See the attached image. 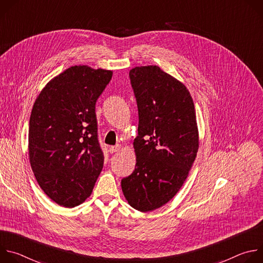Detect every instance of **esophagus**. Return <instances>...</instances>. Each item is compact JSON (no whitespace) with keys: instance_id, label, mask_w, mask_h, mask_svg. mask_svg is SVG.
Listing matches in <instances>:
<instances>
[{"instance_id":"1","label":"esophagus","mask_w":263,"mask_h":263,"mask_svg":"<svg viewBox=\"0 0 263 263\" xmlns=\"http://www.w3.org/2000/svg\"><path fill=\"white\" fill-rule=\"evenodd\" d=\"M121 148H122V145H121V144L112 145V146L109 147V152H110V153H116V152H119Z\"/></svg>"}]
</instances>
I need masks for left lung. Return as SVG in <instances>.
<instances>
[{
    "label": "left lung",
    "instance_id": "obj_1",
    "mask_svg": "<svg viewBox=\"0 0 263 263\" xmlns=\"http://www.w3.org/2000/svg\"><path fill=\"white\" fill-rule=\"evenodd\" d=\"M138 108L136 164L122 180L129 205L147 212L160 208L180 191L199 149L193 98L186 86L157 65L129 71Z\"/></svg>",
    "mask_w": 263,
    "mask_h": 263
}]
</instances>
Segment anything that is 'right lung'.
I'll list each match as a JSON object with an SVG mask.
<instances>
[{"label":"right lung","instance_id":"add662e5","mask_svg":"<svg viewBox=\"0 0 263 263\" xmlns=\"http://www.w3.org/2000/svg\"><path fill=\"white\" fill-rule=\"evenodd\" d=\"M112 70L70 66L37 97L29 122V158L44 193L72 208L92 193L103 168L96 103Z\"/></svg>","mask_w":263,"mask_h":263}]
</instances>
